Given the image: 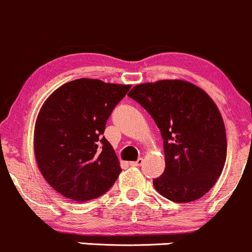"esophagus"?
Returning a JSON list of instances; mask_svg holds the SVG:
<instances>
[{
  "label": "esophagus",
  "mask_w": 252,
  "mask_h": 252,
  "mask_svg": "<svg viewBox=\"0 0 252 252\" xmlns=\"http://www.w3.org/2000/svg\"><path fill=\"white\" fill-rule=\"evenodd\" d=\"M144 163V158H138L136 159V161H134V162H130V166H134V167H139V166H141V164Z\"/></svg>",
  "instance_id": "esophagus-1"
}]
</instances>
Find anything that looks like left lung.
<instances>
[{"label": "left lung", "instance_id": "1", "mask_svg": "<svg viewBox=\"0 0 252 252\" xmlns=\"http://www.w3.org/2000/svg\"><path fill=\"white\" fill-rule=\"evenodd\" d=\"M128 96L149 112L163 139L166 168L154 179L157 191L174 202L204 196L227 157L224 123L216 103L184 80L140 84Z\"/></svg>", "mask_w": 252, "mask_h": 252}]
</instances>
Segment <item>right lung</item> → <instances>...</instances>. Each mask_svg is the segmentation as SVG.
I'll return each mask as SVG.
<instances>
[{"label": "right lung", "instance_id": "1", "mask_svg": "<svg viewBox=\"0 0 252 252\" xmlns=\"http://www.w3.org/2000/svg\"><path fill=\"white\" fill-rule=\"evenodd\" d=\"M130 88L77 79L57 89L42 106L35 126V157L46 182L67 199H96L118 178V157L103 133Z\"/></svg>", "mask_w": 252, "mask_h": 252}]
</instances>
